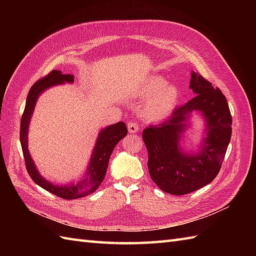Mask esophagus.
I'll list each match as a JSON object with an SVG mask.
<instances>
[{
	"instance_id": "34e87169",
	"label": "esophagus",
	"mask_w": 256,
	"mask_h": 256,
	"mask_svg": "<svg viewBox=\"0 0 256 256\" xmlns=\"http://www.w3.org/2000/svg\"><path fill=\"white\" fill-rule=\"evenodd\" d=\"M138 130H140V127H138V125L136 122H130L128 124V131H129L130 134H136V132H138Z\"/></svg>"
}]
</instances>
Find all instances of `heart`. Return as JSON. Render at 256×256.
Masks as SVG:
<instances>
[{"label": "heart", "mask_w": 256, "mask_h": 256, "mask_svg": "<svg viewBox=\"0 0 256 256\" xmlns=\"http://www.w3.org/2000/svg\"><path fill=\"white\" fill-rule=\"evenodd\" d=\"M140 98H146L142 106V115L148 120H162L171 115L180 102V92L174 84L162 76H150L138 90Z\"/></svg>", "instance_id": "obj_1"}]
</instances>
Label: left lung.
Segmentation results:
<instances>
[{
  "instance_id": "left-lung-1",
  "label": "left lung",
  "mask_w": 256,
  "mask_h": 256,
  "mask_svg": "<svg viewBox=\"0 0 256 256\" xmlns=\"http://www.w3.org/2000/svg\"><path fill=\"white\" fill-rule=\"evenodd\" d=\"M190 90L196 96L174 110L171 118L143 130L152 182L166 193L184 196L212 182L218 175L232 136L226 98L218 88L192 72ZM204 118V131L196 151L182 148L192 113Z\"/></svg>"
}]
</instances>
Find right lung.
<instances>
[{
    "label": "right lung",
    "instance_id": "obj_1",
    "mask_svg": "<svg viewBox=\"0 0 256 256\" xmlns=\"http://www.w3.org/2000/svg\"><path fill=\"white\" fill-rule=\"evenodd\" d=\"M74 79L72 74H62L60 70H53L44 78L38 80L32 88H30L28 95L26 97V102L24 112L21 118L20 124V142L24 156L26 170L30 178L40 187L50 193L58 196V198L65 200H74L84 198L95 192L100 184L102 182L106 173L108 164L111 157V154L114 150L115 146L127 136V127L124 122H118L113 125H109L99 130L97 140L94 146V150L90 154V162L85 170L83 176L79 180L69 182L67 184H54L47 178H44L35 164L34 160L30 156L28 145V134L30 118L35 109V106L40 94L48 90L49 88L56 86L65 83H74Z\"/></svg>",
    "mask_w": 256,
    "mask_h": 256
}]
</instances>
